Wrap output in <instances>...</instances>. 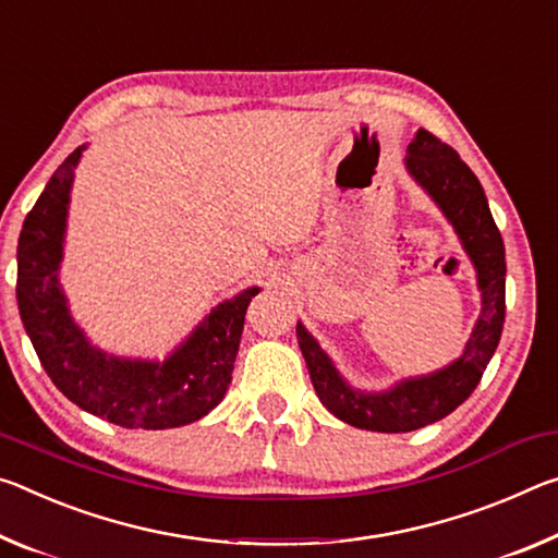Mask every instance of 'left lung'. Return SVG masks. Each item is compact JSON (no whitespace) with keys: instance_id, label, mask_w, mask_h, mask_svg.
Listing matches in <instances>:
<instances>
[{"instance_id":"1","label":"left lung","mask_w":558,"mask_h":558,"mask_svg":"<svg viewBox=\"0 0 558 558\" xmlns=\"http://www.w3.org/2000/svg\"><path fill=\"white\" fill-rule=\"evenodd\" d=\"M405 166L410 175L440 205L474 262L482 289V316L474 326L468 349L450 368L427 378L405 380L390 392H378V396H365L345 386L322 345L306 333L304 326H296V339L312 373L318 400L343 423L376 433L417 430L462 405L477 388L482 373L497 351L507 312L505 242H501L477 175L464 166V160L450 145L425 128H420L415 141L408 145Z\"/></svg>"}]
</instances>
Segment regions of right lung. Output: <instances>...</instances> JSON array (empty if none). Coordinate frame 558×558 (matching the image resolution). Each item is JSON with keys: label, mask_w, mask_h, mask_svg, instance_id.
Instances as JSON below:
<instances>
[{"label": "right lung", "mask_w": 558, "mask_h": 558, "mask_svg": "<svg viewBox=\"0 0 558 558\" xmlns=\"http://www.w3.org/2000/svg\"><path fill=\"white\" fill-rule=\"evenodd\" d=\"M73 150L26 215L16 246V301L34 351L63 396L86 413L121 427L168 430L207 415L232 380L244 314L259 289H246L209 314L166 363L108 359L73 326L57 269L73 168Z\"/></svg>", "instance_id": "1"}]
</instances>
